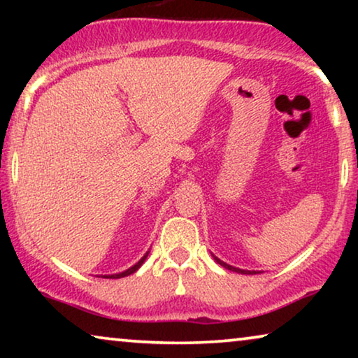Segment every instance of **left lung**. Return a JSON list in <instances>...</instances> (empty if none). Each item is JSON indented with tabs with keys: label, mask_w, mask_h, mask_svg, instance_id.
I'll return each mask as SVG.
<instances>
[{
	"label": "left lung",
	"mask_w": 358,
	"mask_h": 358,
	"mask_svg": "<svg viewBox=\"0 0 358 358\" xmlns=\"http://www.w3.org/2000/svg\"><path fill=\"white\" fill-rule=\"evenodd\" d=\"M213 256V259H215V262L217 264H220V266L222 267H224V268H228V271H231V272H238V273H246V275H254V273H259L257 271H244V268H238V267H233V266H229V264H227V262H223L222 259H218L217 256H215V254H212Z\"/></svg>",
	"instance_id": "left-lung-1"
}]
</instances>
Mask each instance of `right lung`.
Instances as JSON below:
<instances>
[{
    "label": "right lung",
    "mask_w": 358,
    "mask_h": 358,
    "mask_svg": "<svg viewBox=\"0 0 358 358\" xmlns=\"http://www.w3.org/2000/svg\"><path fill=\"white\" fill-rule=\"evenodd\" d=\"M148 254H150V251L146 252L145 256L141 257L140 261L135 264V266H131L130 268H127V271H124V272H119V273H112V275H101V277H102V278H122V277H127V275H130V273H134V272L138 271V268L141 267V264H143V262L146 261V257H148Z\"/></svg>",
    "instance_id": "add662e5"
}]
</instances>
